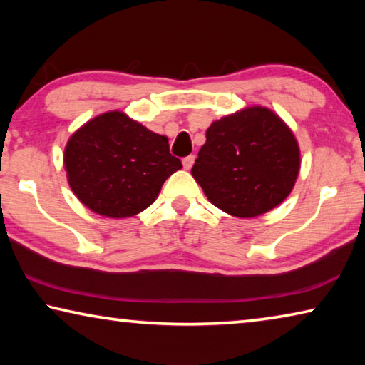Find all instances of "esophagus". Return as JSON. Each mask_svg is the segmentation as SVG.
<instances>
[{"instance_id":"34e87169","label":"esophagus","mask_w":365,"mask_h":365,"mask_svg":"<svg viewBox=\"0 0 365 365\" xmlns=\"http://www.w3.org/2000/svg\"><path fill=\"white\" fill-rule=\"evenodd\" d=\"M183 168L187 169V170H190L191 168H193V163H195V156H187V158H183Z\"/></svg>"}]
</instances>
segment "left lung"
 <instances>
[{"label": "left lung", "instance_id": "1", "mask_svg": "<svg viewBox=\"0 0 365 365\" xmlns=\"http://www.w3.org/2000/svg\"><path fill=\"white\" fill-rule=\"evenodd\" d=\"M298 172L292 130L261 106L212 122L191 169L207 200L235 217H256L279 206Z\"/></svg>", "mask_w": 365, "mask_h": 365}]
</instances>
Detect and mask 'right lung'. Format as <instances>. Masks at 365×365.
I'll return each instance as SVG.
<instances>
[{
  "instance_id": "obj_1",
  "label": "right lung",
  "mask_w": 365,
  "mask_h": 365,
  "mask_svg": "<svg viewBox=\"0 0 365 365\" xmlns=\"http://www.w3.org/2000/svg\"><path fill=\"white\" fill-rule=\"evenodd\" d=\"M64 165L78 200L114 219L153 205L165 178L182 169L168 138L117 110L95 117L72 135Z\"/></svg>"
}]
</instances>
